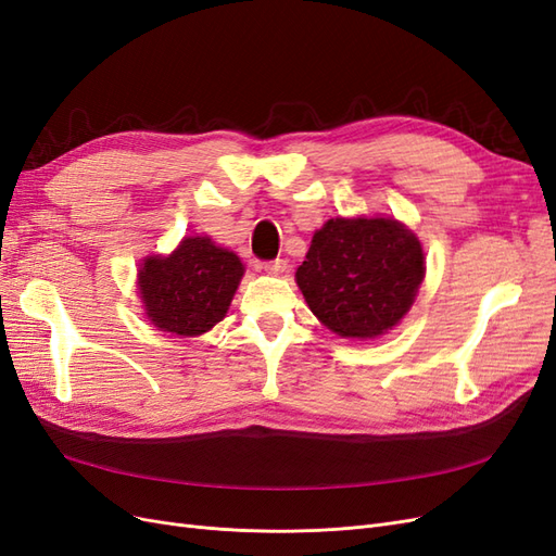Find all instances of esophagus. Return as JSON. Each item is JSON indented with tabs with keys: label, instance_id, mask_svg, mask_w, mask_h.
Here are the masks:
<instances>
[{
	"label": "esophagus",
	"instance_id": "1",
	"mask_svg": "<svg viewBox=\"0 0 556 556\" xmlns=\"http://www.w3.org/2000/svg\"><path fill=\"white\" fill-rule=\"evenodd\" d=\"M285 268H288V262L285 260H271V262H264V271L271 274V276H280L285 274Z\"/></svg>",
	"mask_w": 556,
	"mask_h": 556
}]
</instances>
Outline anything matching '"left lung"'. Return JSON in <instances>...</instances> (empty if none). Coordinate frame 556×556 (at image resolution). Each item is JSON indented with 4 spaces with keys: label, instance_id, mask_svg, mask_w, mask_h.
I'll return each instance as SVG.
<instances>
[{
    "label": "left lung",
    "instance_id": "obj_1",
    "mask_svg": "<svg viewBox=\"0 0 556 556\" xmlns=\"http://www.w3.org/2000/svg\"><path fill=\"white\" fill-rule=\"evenodd\" d=\"M425 250L394 217H331L313 233L296 285L313 315L343 339H376L410 311Z\"/></svg>",
    "mask_w": 556,
    "mask_h": 556
}]
</instances>
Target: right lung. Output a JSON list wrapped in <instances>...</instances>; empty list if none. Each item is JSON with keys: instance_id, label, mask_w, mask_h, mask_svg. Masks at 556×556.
Masks as SVG:
<instances>
[{"instance_id": "1", "label": "right lung", "mask_w": 556, "mask_h": 556, "mask_svg": "<svg viewBox=\"0 0 556 556\" xmlns=\"http://www.w3.org/2000/svg\"><path fill=\"white\" fill-rule=\"evenodd\" d=\"M245 266L208 237H185L169 255L139 264V294L146 317L180 339L201 336L223 323Z\"/></svg>"}]
</instances>
